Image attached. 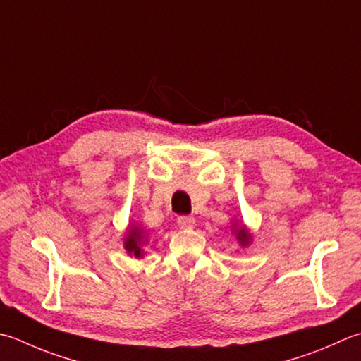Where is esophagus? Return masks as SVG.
I'll return each instance as SVG.
<instances>
[{"label": "esophagus", "instance_id": "esophagus-1", "mask_svg": "<svg viewBox=\"0 0 361 361\" xmlns=\"http://www.w3.org/2000/svg\"><path fill=\"white\" fill-rule=\"evenodd\" d=\"M178 225H180V228H185V230L194 228L195 219L192 216H180L178 217Z\"/></svg>", "mask_w": 361, "mask_h": 361}]
</instances>
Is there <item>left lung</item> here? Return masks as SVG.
Instances as JSON below:
<instances>
[{
    "mask_svg": "<svg viewBox=\"0 0 361 361\" xmlns=\"http://www.w3.org/2000/svg\"><path fill=\"white\" fill-rule=\"evenodd\" d=\"M236 238L239 239V241H241V244H249V241H250V238H249V235H247V231L244 230V228H241V230H238V233H236Z\"/></svg>",
    "mask_w": 361,
    "mask_h": 361,
    "instance_id": "obj_1",
    "label": "left lung"
}]
</instances>
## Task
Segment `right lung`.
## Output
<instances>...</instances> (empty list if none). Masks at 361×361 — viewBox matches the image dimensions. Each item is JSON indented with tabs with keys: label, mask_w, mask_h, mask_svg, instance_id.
Instances as JSON below:
<instances>
[{
	"label": "right lung",
	"mask_w": 361,
	"mask_h": 361,
	"mask_svg": "<svg viewBox=\"0 0 361 361\" xmlns=\"http://www.w3.org/2000/svg\"><path fill=\"white\" fill-rule=\"evenodd\" d=\"M142 239H144V231H140L137 228H134L130 231L128 238H126V243H125V249L128 252H133L134 257H140V244H142Z\"/></svg>",
	"instance_id": "right-lung-1"
}]
</instances>
